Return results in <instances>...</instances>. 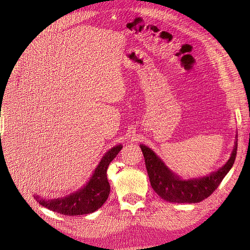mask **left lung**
Wrapping results in <instances>:
<instances>
[{"instance_id":"8db88e82","label":"left lung","mask_w":250,"mask_h":250,"mask_svg":"<svg viewBox=\"0 0 250 250\" xmlns=\"http://www.w3.org/2000/svg\"><path fill=\"white\" fill-rule=\"evenodd\" d=\"M140 147L145 158L151 187L160 197L169 202L197 203L208 198L231 169L236 160L238 141L236 135L229 160L220 169L211 172L208 176L193 179L179 178L150 148L145 145H140Z\"/></svg>"}]
</instances>
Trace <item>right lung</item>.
Listing matches in <instances>:
<instances>
[{"label":"right lung","mask_w":250,"mask_h":250,"mask_svg":"<svg viewBox=\"0 0 250 250\" xmlns=\"http://www.w3.org/2000/svg\"><path fill=\"white\" fill-rule=\"evenodd\" d=\"M122 148V145H117L109 149L103 155L87 184L80 190L62 198L47 200L39 195H34V198L41 206L65 216H80L94 213L108 198L110 186L107 180V168Z\"/></svg>","instance_id":"obj_1"}]
</instances>
